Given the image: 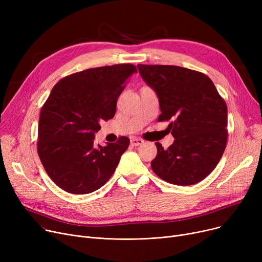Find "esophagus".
Returning <instances> with one entry per match:
<instances>
[{
    "instance_id": "esophagus-1",
    "label": "esophagus",
    "mask_w": 262,
    "mask_h": 262,
    "mask_svg": "<svg viewBox=\"0 0 262 262\" xmlns=\"http://www.w3.org/2000/svg\"><path fill=\"white\" fill-rule=\"evenodd\" d=\"M144 143V140L141 139V138H132L130 139V144L133 146H138V145H141Z\"/></svg>"
}]
</instances>
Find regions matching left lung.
Segmentation results:
<instances>
[{
    "mask_svg": "<svg viewBox=\"0 0 262 262\" xmlns=\"http://www.w3.org/2000/svg\"><path fill=\"white\" fill-rule=\"evenodd\" d=\"M137 67L158 96L161 110L158 121L173 120L168 128L175 140L168 149L156 142L152 170L173 185L200 183L213 171L226 147L225 101L212 80L201 72L177 66Z\"/></svg>",
    "mask_w": 262,
    "mask_h": 262,
    "instance_id": "1",
    "label": "left lung"
}]
</instances>
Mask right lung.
Here are the masks:
<instances>
[{"mask_svg": "<svg viewBox=\"0 0 262 262\" xmlns=\"http://www.w3.org/2000/svg\"><path fill=\"white\" fill-rule=\"evenodd\" d=\"M130 63L92 68L60 79L41 108L37 150L51 180L73 194L104 186L129 145L127 137L95 146L100 122L113 119L128 78Z\"/></svg>", "mask_w": 262, "mask_h": 262, "instance_id": "1", "label": "right lung"}]
</instances>
